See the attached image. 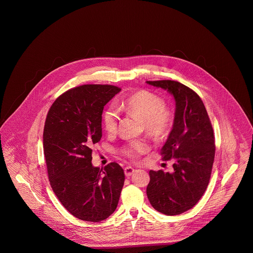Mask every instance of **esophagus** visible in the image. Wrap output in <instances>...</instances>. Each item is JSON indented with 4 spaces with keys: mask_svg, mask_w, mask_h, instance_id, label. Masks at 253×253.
<instances>
[{
    "mask_svg": "<svg viewBox=\"0 0 253 253\" xmlns=\"http://www.w3.org/2000/svg\"><path fill=\"white\" fill-rule=\"evenodd\" d=\"M124 172H125L126 176H131L132 173L134 172V169L130 167V166H127L124 169Z\"/></svg>",
    "mask_w": 253,
    "mask_h": 253,
    "instance_id": "esophagus-1",
    "label": "esophagus"
}]
</instances>
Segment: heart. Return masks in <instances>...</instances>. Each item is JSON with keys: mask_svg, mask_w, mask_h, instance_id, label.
<instances>
[{"mask_svg": "<svg viewBox=\"0 0 253 253\" xmlns=\"http://www.w3.org/2000/svg\"><path fill=\"white\" fill-rule=\"evenodd\" d=\"M164 100L157 94L148 90H139L121 99L116 106L123 112L133 114L144 121V127L151 135L160 138L168 134L173 123V112L164 105ZM103 127L109 133L116 132L119 122V113L114 107L105 110L102 117ZM150 149L144 139H134L122 146L121 154L131 160H135Z\"/></svg>", "mask_w": 253, "mask_h": 253, "instance_id": "b5f03b06", "label": "heart"}]
</instances>
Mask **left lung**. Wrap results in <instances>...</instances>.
<instances>
[{
    "instance_id": "obj_1",
    "label": "left lung",
    "mask_w": 253,
    "mask_h": 253,
    "mask_svg": "<svg viewBox=\"0 0 253 253\" xmlns=\"http://www.w3.org/2000/svg\"><path fill=\"white\" fill-rule=\"evenodd\" d=\"M175 99L172 130L160 154L172 172L150 170L147 196L157 211L177 215L191 210L209 185L215 155L213 129L204 103L193 89L175 81H148Z\"/></svg>"
}]
</instances>
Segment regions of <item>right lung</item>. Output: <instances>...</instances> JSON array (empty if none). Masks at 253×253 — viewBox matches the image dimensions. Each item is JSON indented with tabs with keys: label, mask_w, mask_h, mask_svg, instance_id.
Returning a JSON list of instances; mask_svg holds the SVG:
<instances>
[{
	"label": "right lung",
	"mask_w": 253,
	"mask_h": 253,
	"mask_svg": "<svg viewBox=\"0 0 253 253\" xmlns=\"http://www.w3.org/2000/svg\"><path fill=\"white\" fill-rule=\"evenodd\" d=\"M121 89L84 84L61 94L49 109L43 129V154L50 186L61 205L87 222L108 218L117 209L125 180L116 162L93 167L92 148L101 136L104 106Z\"/></svg>",
	"instance_id": "add662e5"
}]
</instances>
